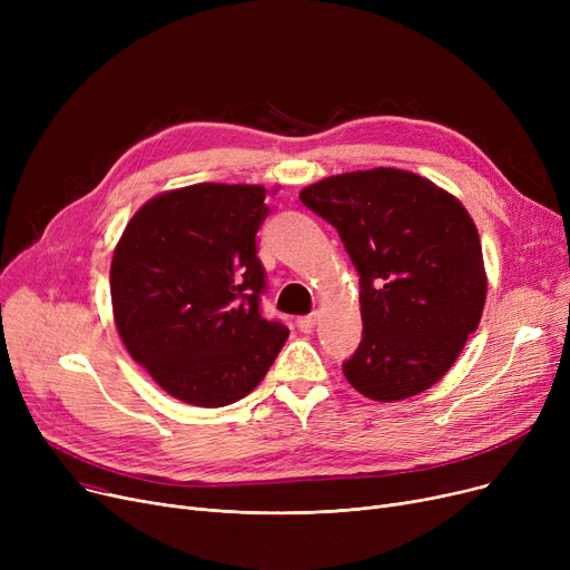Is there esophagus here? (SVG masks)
<instances>
[{
	"instance_id": "1",
	"label": "esophagus",
	"mask_w": 570,
	"mask_h": 570,
	"mask_svg": "<svg viewBox=\"0 0 570 570\" xmlns=\"http://www.w3.org/2000/svg\"><path fill=\"white\" fill-rule=\"evenodd\" d=\"M316 318H318V314H316V312H312V314H307V316H301V318L295 321L297 331H301V333H312V331H314V325H316Z\"/></svg>"
}]
</instances>
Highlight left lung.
Here are the masks:
<instances>
[{
	"label": "left lung",
	"mask_w": 570,
	"mask_h": 570,
	"mask_svg": "<svg viewBox=\"0 0 570 570\" xmlns=\"http://www.w3.org/2000/svg\"><path fill=\"white\" fill-rule=\"evenodd\" d=\"M301 200L340 233L361 282L363 342L346 381L376 402L434 385L481 323V237L458 198L430 179L374 168L335 175Z\"/></svg>",
	"instance_id": "left-lung-1"
}]
</instances>
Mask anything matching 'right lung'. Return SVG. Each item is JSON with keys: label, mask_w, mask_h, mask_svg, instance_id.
I'll use <instances>...</instances> for the list:
<instances>
[{"label": "right lung", "mask_w": 570, "mask_h": 570, "mask_svg": "<svg viewBox=\"0 0 570 570\" xmlns=\"http://www.w3.org/2000/svg\"><path fill=\"white\" fill-rule=\"evenodd\" d=\"M254 185H194L145 203L110 265L117 333L166 393L217 409L249 395L288 327L261 314L267 279L256 233L269 207Z\"/></svg>", "instance_id": "obj_1"}]
</instances>
